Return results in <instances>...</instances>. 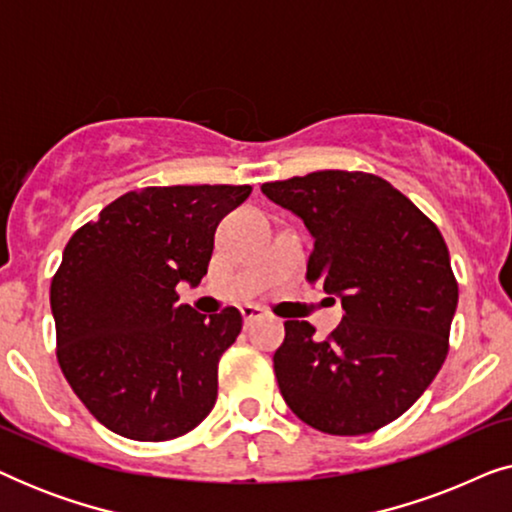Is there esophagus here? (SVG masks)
<instances>
[{
  "instance_id": "esophagus-1",
  "label": "esophagus",
  "mask_w": 512,
  "mask_h": 512,
  "mask_svg": "<svg viewBox=\"0 0 512 512\" xmlns=\"http://www.w3.org/2000/svg\"><path fill=\"white\" fill-rule=\"evenodd\" d=\"M242 317H244V324H254V321H258V319H263L265 317V312H263V307H258V305H244L242 307Z\"/></svg>"
}]
</instances>
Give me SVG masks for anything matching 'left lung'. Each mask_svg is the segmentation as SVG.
<instances>
[{"label":"left lung","instance_id":"obj_1","mask_svg":"<svg viewBox=\"0 0 512 512\" xmlns=\"http://www.w3.org/2000/svg\"><path fill=\"white\" fill-rule=\"evenodd\" d=\"M310 230L307 279L342 303L326 340L284 321L275 375L293 415L331 436L401 417L447 356L459 289L440 230L389 181L324 170L261 186Z\"/></svg>","mask_w":512,"mask_h":512}]
</instances>
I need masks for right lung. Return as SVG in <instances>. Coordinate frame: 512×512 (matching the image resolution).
Here are the masks:
<instances>
[{
    "instance_id": "right-lung-1",
    "label": "right lung",
    "mask_w": 512,
    "mask_h": 512,
    "mask_svg": "<svg viewBox=\"0 0 512 512\" xmlns=\"http://www.w3.org/2000/svg\"><path fill=\"white\" fill-rule=\"evenodd\" d=\"M251 186H151L76 230L51 284L58 363L97 422L130 440H172L216 403L219 359L242 314L179 305L207 275L223 216Z\"/></svg>"
}]
</instances>
